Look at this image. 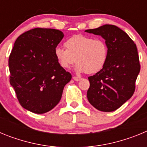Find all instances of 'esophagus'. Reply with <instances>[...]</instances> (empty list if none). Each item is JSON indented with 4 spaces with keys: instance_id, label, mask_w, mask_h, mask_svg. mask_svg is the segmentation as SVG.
Listing matches in <instances>:
<instances>
[{
    "instance_id": "esophagus-1",
    "label": "esophagus",
    "mask_w": 147,
    "mask_h": 147,
    "mask_svg": "<svg viewBox=\"0 0 147 147\" xmlns=\"http://www.w3.org/2000/svg\"><path fill=\"white\" fill-rule=\"evenodd\" d=\"M73 79H74V80H75V81L76 82L80 81V80H81V78L78 77V76H73Z\"/></svg>"
}]
</instances>
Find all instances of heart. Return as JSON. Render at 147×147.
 Instances as JSON below:
<instances>
[{"mask_svg": "<svg viewBox=\"0 0 147 147\" xmlns=\"http://www.w3.org/2000/svg\"><path fill=\"white\" fill-rule=\"evenodd\" d=\"M66 49L57 47L54 55L60 66L70 68L77 62L75 70L78 73L95 74L105 67L108 58V47L102 39L78 34L67 39L65 42Z\"/></svg>", "mask_w": 147, "mask_h": 147, "instance_id": "obj_1", "label": "heart"}]
</instances>
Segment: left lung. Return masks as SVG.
<instances>
[{"label":"left lung","instance_id":"1","mask_svg":"<svg viewBox=\"0 0 147 147\" xmlns=\"http://www.w3.org/2000/svg\"><path fill=\"white\" fill-rule=\"evenodd\" d=\"M88 33L100 35L108 47L105 67L88 77L87 97L97 110L112 112L132 97L141 65L136 45L126 32L114 25L106 24Z\"/></svg>","mask_w":147,"mask_h":147}]
</instances>
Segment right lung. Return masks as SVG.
I'll list each match as a JSON object with an SVG mask.
<instances>
[{
  "label": "right lung",
  "instance_id": "1",
  "mask_svg": "<svg viewBox=\"0 0 147 147\" xmlns=\"http://www.w3.org/2000/svg\"><path fill=\"white\" fill-rule=\"evenodd\" d=\"M63 37L59 30L35 28L20 35L14 44L9 58L10 84L20 105L34 113L52 110L71 80L54 55Z\"/></svg>",
  "mask_w": 147,
  "mask_h": 147
}]
</instances>
